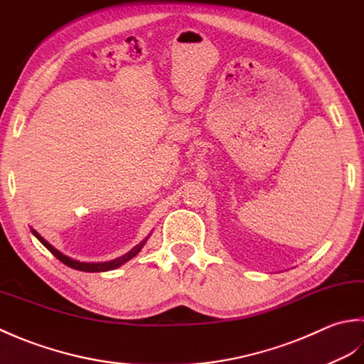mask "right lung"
Returning a JSON list of instances; mask_svg holds the SVG:
<instances>
[{
  "label": "right lung",
  "mask_w": 364,
  "mask_h": 364,
  "mask_svg": "<svg viewBox=\"0 0 364 364\" xmlns=\"http://www.w3.org/2000/svg\"><path fill=\"white\" fill-rule=\"evenodd\" d=\"M36 237H37V240H39L43 247H46L51 255H53L56 259H59V261H61L63 264H65V265H69L70 269H75V270H81V272H107V270H113V269H116V267H119V265H122L124 262H127V261H130V259L133 257V256H136L138 253H139V250L143 248V245H144V242L141 243V245H138L136 248H133L130 253H127V255H124L122 257H117V259H114V261H109V262H100V264H87V262H78V261H73V259H70V257H68V256H64L63 253H59V251L56 250V248H53L51 247V245L43 239V237H41L39 234H37L34 229L31 231Z\"/></svg>",
  "instance_id": "1"
}]
</instances>
